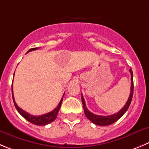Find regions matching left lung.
Masks as SVG:
<instances>
[{
	"mask_svg": "<svg viewBox=\"0 0 149 149\" xmlns=\"http://www.w3.org/2000/svg\"><path fill=\"white\" fill-rule=\"evenodd\" d=\"M129 72L131 73V90H130V95H129L128 101H126L124 107H123L118 112H117V113H115L113 114V115H108V116H101V115H95V114L92 113L91 112H90V111L88 110V109H87V107H86L85 101H84V97H83V95H81V101H82L84 114H85L86 117H87V118H88L90 121L93 122V123H95V125H98V126H108V125L112 124L113 123H115V121H117V120H118L119 118H120L124 115V113L127 111V109H129V105L131 104V101L133 96V92H134L133 73L132 69L129 70Z\"/></svg>",
	"mask_w": 149,
	"mask_h": 149,
	"instance_id": "8db88e82",
	"label": "left lung"
}]
</instances>
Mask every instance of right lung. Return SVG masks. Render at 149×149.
I'll return each instance as SVG.
<instances>
[{"instance_id":"add662e5","label":"right lung","mask_w":149,"mask_h":149,"mask_svg":"<svg viewBox=\"0 0 149 149\" xmlns=\"http://www.w3.org/2000/svg\"><path fill=\"white\" fill-rule=\"evenodd\" d=\"M38 48H31L30 50L28 51L27 53L30 52V51H35L37 50ZM12 84H12V98H13V101H14V104H15V108L17 109V112L22 115V116L25 119L29 121L30 123H33L34 125H37V126H45V125L48 124V123H51V122L54 121V120L56 119V116H57V114L58 112H59V109L61 107V105H62V100H63V96L65 95L64 93L63 96H62V99H61L60 102L58 104V106L55 108L53 111L51 112H48L46 114H44V115H39V116H34V115H30L29 113L26 112V111L23 110L20 107L17 105L16 102L15 101V98H14V95H13V87H12Z\"/></svg>"}]
</instances>
